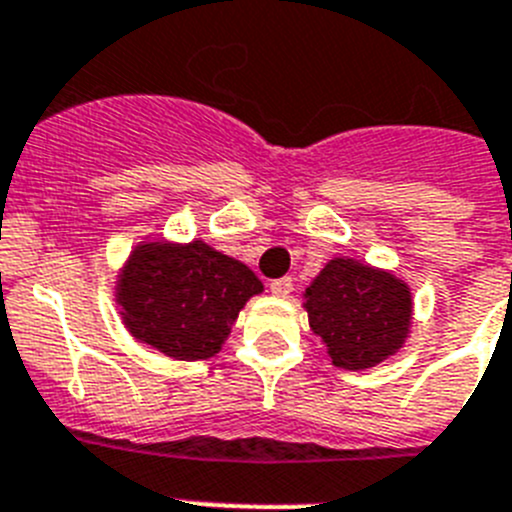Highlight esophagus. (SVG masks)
Listing matches in <instances>:
<instances>
[{"label":"esophagus","instance_id":"34e87169","mask_svg":"<svg viewBox=\"0 0 512 512\" xmlns=\"http://www.w3.org/2000/svg\"><path fill=\"white\" fill-rule=\"evenodd\" d=\"M290 290H293V280H290V278H278V280H273V283H270V293H273V296H278V298L290 296Z\"/></svg>","mask_w":512,"mask_h":512}]
</instances>
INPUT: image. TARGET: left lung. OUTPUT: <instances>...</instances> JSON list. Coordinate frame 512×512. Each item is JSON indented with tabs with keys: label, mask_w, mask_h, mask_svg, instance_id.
Segmentation results:
<instances>
[{
	"label": "left lung",
	"mask_w": 512,
	"mask_h": 512,
	"mask_svg": "<svg viewBox=\"0 0 512 512\" xmlns=\"http://www.w3.org/2000/svg\"><path fill=\"white\" fill-rule=\"evenodd\" d=\"M308 326L331 365L367 370L393 357L411 334L413 296L405 280L354 257H334L303 293Z\"/></svg>",
	"instance_id": "obj_1"
}]
</instances>
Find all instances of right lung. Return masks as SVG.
I'll use <instances>...</instances> for the list:
<instances>
[{"label": "right lung", "mask_w": 512, "mask_h": 512, "mask_svg": "<svg viewBox=\"0 0 512 512\" xmlns=\"http://www.w3.org/2000/svg\"><path fill=\"white\" fill-rule=\"evenodd\" d=\"M117 306L137 342L170 359L214 357L262 283L245 262L211 245L145 239L117 275Z\"/></svg>", "instance_id": "right-lung-1"}]
</instances>
